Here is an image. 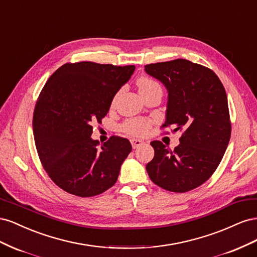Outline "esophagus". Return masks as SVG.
I'll use <instances>...</instances> for the list:
<instances>
[{
    "instance_id": "obj_1",
    "label": "esophagus",
    "mask_w": 257,
    "mask_h": 257,
    "mask_svg": "<svg viewBox=\"0 0 257 257\" xmlns=\"http://www.w3.org/2000/svg\"><path fill=\"white\" fill-rule=\"evenodd\" d=\"M131 144H132V147H133V149H136V148L141 147L144 144V142L139 141V139L133 138V139H131Z\"/></svg>"
}]
</instances>
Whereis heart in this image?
<instances>
[{
    "mask_svg": "<svg viewBox=\"0 0 257 257\" xmlns=\"http://www.w3.org/2000/svg\"><path fill=\"white\" fill-rule=\"evenodd\" d=\"M137 85L139 93L142 96H145L149 93L161 90V85L149 77H141L137 80ZM151 127V121L147 119H141V118H134L130 119L125 123L123 124V131L126 132L127 134L132 136H146L149 133Z\"/></svg>",
    "mask_w": 257,
    "mask_h": 257,
    "instance_id": "obj_1",
    "label": "heart"
}]
</instances>
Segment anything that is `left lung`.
I'll use <instances>...</instances> for the list:
<instances>
[{
    "label": "left lung",
    "mask_w": 257,
    "mask_h": 257,
    "mask_svg": "<svg viewBox=\"0 0 257 257\" xmlns=\"http://www.w3.org/2000/svg\"><path fill=\"white\" fill-rule=\"evenodd\" d=\"M145 72L164 84L168 93L163 126L183 131L173 151L159 141L151 143L154 158L147 164V173L167 191H191L211 177L228 146L226 92L211 69L184 59L146 65Z\"/></svg>",
    "instance_id": "8db88e82"
}]
</instances>
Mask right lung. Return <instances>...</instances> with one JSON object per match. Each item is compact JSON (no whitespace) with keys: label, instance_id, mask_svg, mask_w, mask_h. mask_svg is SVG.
Here are the masks:
<instances>
[{"label":"right lung","instance_id":"right-lung-1","mask_svg":"<svg viewBox=\"0 0 257 257\" xmlns=\"http://www.w3.org/2000/svg\"><path fill=\"white\" fill-rule=\"evenodd\" d=\"M134 71V65L79 62L62 65L46 82L35 105L33 134L46 173L62 190L91 197L116 182L131 143L112 136L97 147L92 123L107 114Z\"/></svg>","mask_w":257,"mask_h":257}]
</instances>
